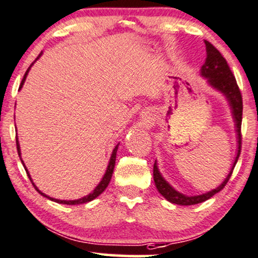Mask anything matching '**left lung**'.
Segmentation results:
<instances>
[{
    "mask_svg": "<svg viewBox=\"0 0 258 258\" xmlns=\"http://www.w3.org/2000/svg\"><path fill=\"white\" fill-rule=\"evenodd\" d=\"M206 45V60L205 63L200 69V76L206 79L207 84L211 88L215 89L216 91L222 93L225 97V99L229 103L230 110H231V115L235 122V129L237 135V153L236 158L233 160V163L231 168L229 170V174L224 181L220 183L218 187L209 190V192L203 193L199 196H186L183 193L176 190L167 180L163 178L162 174L160 173V169L158 167V161L155 160L154 163V182L158 190L160 192L163 198L168 200L169 203L176 204V205L182 206H189L196 205V204H200L203 202H206L211 197H213L219 190H222L225 185L229 181L230 176H231L232 170L235 168L237 161H238L239 154H240V143H242V135H240V125H242V113H243V102H242V95H240L239 88L237 85V82L235 79V76L232 75L231 70H230L229 65H227L226 60L224 56L220 54V52L217 49L212 43L209 41H205Z\"/></svg>",
    "mask_w": 258,
    "mask_h": 258,
    "instance_id": "left-lung-1",
    "label": "left lung"
}]
</instances>
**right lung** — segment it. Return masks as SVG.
Returning a JSON list of instances; mask_svg holds the SVG:
<instances>
[{
	"mask_svg": "<svg viewBox=\"0 0 258 258\" xmlns=\"http://www.w3.org/2000/svg\"><path fill=\"white\" fill-rule=\"evenodd\" d=\"M41 54H42V52L40 53L38 58L35 59V61H36V60H38V59L40 58V55H41ZM35 61H34V62H35ZM34 62H32V65L29 66L28 70H27V71H26L25 76H23V79H22V82H21V85H20V89H19V90H21V88H22V86H23V84H25V80H26V78H27V76H28V72H29V70H31V68H32V66H33V63H34ZM118 145H119V143H118ZM118 145H116V146H115V148H113V150H112V154H111V156H110V160H109L108 167H106V170H105L104 175H103L102 180H100L98 185H97V186L95 187V189H93L91 193H89L88 196L83 197V198H80V199H75V200H60V199L51 198V197H49V196L45 195V193H42L41 190H40V189L38 188V187L35 186V183L33 182V180H32V178H31V174H29L28 169H27V167L25 166V162H23V160H22V158H21V149H20V143H19V139H18V136H16V148H18V154H19L20 159H21V162H22L23 167H25V169H26V172H27V175H28L29 180H31L32 183H33V186L35 187V189L38 190V192H39L40 195H41V196L46 197V198L49 199V200H52V202H55V203H58V204H63V205H79V204H85V203L92 202L93 199H96L97 197H98L99 195H102V193L104 192L105 188H106V187H108V185H109L110 180H111V176H112V173H113V168H115V162H116V153H117V149H118Z\"/></svg>",
	"mask_w": 258,
	"mask_h": 258,
	"instance_id": "right-lung-1",
	"label": "right lung"
}]
</instances>
